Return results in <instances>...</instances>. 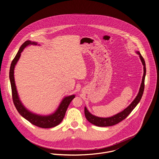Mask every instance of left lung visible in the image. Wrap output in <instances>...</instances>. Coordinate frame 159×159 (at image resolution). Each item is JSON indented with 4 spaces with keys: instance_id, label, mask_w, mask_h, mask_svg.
<instances>
[{
    "instance_id": "obj_1",
    "label": "left lung",
    "mask_w": 159,
    "mask_h": 159,
    "mask_svg": "<svg viewBox=\"0 0 159 159\" xmlns=\"http://www.w3.org/2000/svg\"><path fill=\"white\" fill-rule=\"evenodd\" d=\"M137 53L139 55L140 60L143 65V70H144L143 78H142V81L140 85L138 95H137L134 100L131 102L130 105L128 107H126L125 110H123L122 112L116 114L115 116L108 117V118H101V117L93 116L88 111L86 107H84L85 116L87 120L90 123L100 127H106V126H111L115 125L116 124L121 121L122 120H123L124 119H125L128 116H129L130 112L133 111V109L136 107V106L140 101L144 91V78L146 75V64H145L144 59L141 55L140 53L139 52H137Z\"/></svg>"
}]
</instances>
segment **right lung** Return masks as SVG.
Masks as SVG:
<instances>
[{"label":"right lung","mask_w":159,"mask_h":159,"mask_svg":"<svg viewBox=\"0 0 159 159\" xmlns=\"http://www.w3.org/2000/svg\"><path fill=\"white\" fill-rule=\"evenodd\" d=\"M37 45V43L31 42L30 41H26L20 47L17 53L11 62L10 69V80L11 83L12 98L15 107L18 112L24 118L27 120L31 124L42 128H50L58 125L63 120L66 111L68 108L70 102L75 98V95H70L65 97L59 104L56 112L50 116H43L35 114L30 112L22 104L20 101L16 87L15 85L14 70L15 66L20 57L21 52L23 50L29 45Z\"/></svg>","instance_id":"right-lung-1"}]
</instances>
